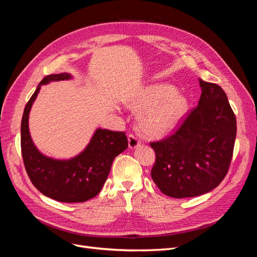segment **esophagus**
Segmentation results:
<instances>
[{
  "mask_svg": "<svg viewBox=\"0 0 257 257\" xmlns=\"http://www.w3.org/2000/svg\"><path fill=\"white\" fill-rule=\"evenodd\" d=\"M127 139H128V147L131 148V149H135V148H137L139 145H141V142H139V139L135 135H133V134L128 135Z\"/></svg>",
  "mask_w": 257,
  "mask_h": 257,
  "instance_id": "34e87169",
  "label": "esophagus"
}]
</instances>
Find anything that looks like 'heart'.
I'll use <instances>...</instances> for the list:
<instances>
[{"label": "heart", "mask_w": 257, "mask_h": 257, "mask_svg": "<svg viewBox=\"0 0 257 257\" xmlns=\"http://www.w3.org/2000/svg\"><path fill=\"white\" fill-rule=\"evenodd\" d=\"M127 106L139 112V131L149 138L172 134L189 111L188 97L168 83L145 87L127 100Z\"/></svg>", "instance_id": "obj_1"}]
</instances>
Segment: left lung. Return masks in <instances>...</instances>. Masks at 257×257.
Listing matches in <instances>:
<instances>
[{
    "instance_id": "obj_1",
    "label": "left lung",
    "mask_w": 257,
    "mask_h": 257,
    "mask_svg": "<svg viewBox=\"0 0 257 257\" xmlns=\"http://www.w3.org/2000/svg\"><path fill=\"white\" fill-rule=\"evenodd\" d=\"M201 95L176 133L151 143L154 183L174 198L194 197L215 189L228 172L237 124L226 94L215 83L199 79Z\"/></svg>"
}]
</instances>
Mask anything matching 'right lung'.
<instances>
[{"label":"right lung","instance_id":"right-lung-1","mask_svg":"<svg viewBox=\"0 0 257 257\" xmlns=\"http://www.w3.org/2000/svg\"><path fill=\"white\" fill-rule=\"evenodd\" d=\"M72 78L68 73L52 74L38 84L23 111L21 152L31 182L45 196L61 203H83L100 192L114 158L125 150L128 144L124 132L96 128L84 150L72 159H52L37 149L30 135L29 114L41 85Z\"/></svg>","mask_w":257,"mask_h":257}]
</instances>
